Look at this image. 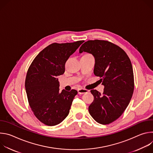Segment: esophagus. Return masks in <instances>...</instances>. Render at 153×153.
<instances>
[{
  "label": "esophagus",
  "mask_w": 153,
  "mask_h": 153,
  "mask_svg": "<svg viewBox=\"0 0 153 153\" xmlns=\"http://www.w3.org/2000/svg\"><path fill=\"white\" fill-rule=\"evenodd\" d=\"M89 91L87 90L86 89H83V88H80V89H79L78 90V93L79 94H83V93H88Z\"/></svg>",
  "instance_id": "1"
}]
</instances>
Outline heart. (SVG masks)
<instances>
[{
  "instance_id": "obj_1",
  "label": "heart",
  "mask_w": 153,
  "mask_h": 153,
  "mask_svg": "<svg viewBox=\"0 0 153 153\" xmlns=\"http://www.w3.org/2000/svg\"><path fill=\"white\" fill-rule=\"evenodd\" d=\"M86 55H90V54H86Z\"/></svg>"
}]
</instances>
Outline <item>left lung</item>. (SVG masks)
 I'll use <instances>...</instances> for the list:
<instances>
[{
    "label": "left lung",
    "instance_id": "1",
    "mask_svg": "<svg viewBox=\"0 0 153 153\" xmlns=\"http://www.w3.org/2000/svg\"><path fill=\"white\" fill-rule=\"evenodd\" d=\"M83 51L94 57V74L105 86L102 94L91 90L94 100L89 113L100 124L111 123L123 114L131 99L134 88L131 62L120 47L107 40L85 42L79 50L80 53Z\"/></svg>",
    "mask_w": 153,
    "mask_h": 153
}]
</instances>
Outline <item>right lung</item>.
<instances>
[{
	"label": "right lung",
	"mask_w": 153,
	"mask_h": 153,
	"mask_svg": "<svg viewBox=\"0 0 153 153\" xmlns=\"http://www.w3.org/2000/svg\"><path fill=\"white\" fill-rule=\"evenodd\" d=\"M83 42L53 43L39 53L28 68L25 83L28 103L45 125H58L69 114L77 91L60 92L57 76L64 73L65 63Z\"/></svg>",
	"instance_id": "obj_1"
}]
</instances>
